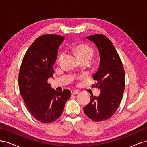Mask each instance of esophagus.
<instances>
[{
	"label": "esophagus",
	"mask_w": 147,
	"mask_h": 147,
	"mask_svg": "<svg viewBox=\"0 0 147 147\" xmlns=\"http://www.w3.org/2000/svg\"><path fill=\"white\" fill-rule=\"evenodd\" d=\"M79 93V91L78 90H71V94H76Z\"/></svg>",
	"instance_id": "esophagus-1"
}]
</instances>
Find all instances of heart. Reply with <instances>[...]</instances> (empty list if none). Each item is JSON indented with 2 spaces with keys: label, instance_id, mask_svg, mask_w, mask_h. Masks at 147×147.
I'll use <instances>...</instances> for the list:
<instances>
[{
  "label": "heart",
  "instance_id": "heart-1",
  "mask_svg": "<svg viewBox=\"0 0 147 147\" xmlns=\"http://www.w3.org/2000/svg\"><path fill=\"white\" fill-rule=\"evenodd\" d=\"M74 50L80 60H88L90 61L92 59L93 55V51L92 48L86 45H79L76 47ZM63 53H61L59 54L57 59L58 62H60L61 57H63Z\"/></svg>",
  "mask_w": 147,
  "mask_h": 147
}]
</instances>
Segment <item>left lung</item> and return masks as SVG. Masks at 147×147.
Segmentation results:
<instances>
[{"label": "left lung", "instance_id": "8db88e82", "mask_svg": "<svg viewBox=\"0 0 147 147\" xmlns=\"http://www.w3.org/2000/svg\"><path fill=\"white\" fill-rule=\"evenodd\" d=\"M97 46L100 64L93 79V87L101 89L98 97L92 94L90 101L84 112L91 120L102 121L114 114L121 101L125 90V70L119 55L107 37L102 34L86 37Z\"/></svg>", "mask_w": 147, "mask_h": 147}]
</instances>
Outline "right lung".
<instances>
[{
  "instance_id": "right-lung-1",
  "label": "right lung",
  "mask_w": 147,
  "mask_h": 147,
  "mask_svg": "<svg viewBox=\"0 0 147 147\" xmlns=\"http://www.w3.org/2000/svg\"><path fill=\"white\" fill-rule=\"evenodd\" d=\"M64 37L48 34L39 36L24 56L18 76L21 95L29 112L44 123L55 121L61 116L71 92L51 90L48 78L53 77V66Z\"/></svg>"
}]
</instances>
